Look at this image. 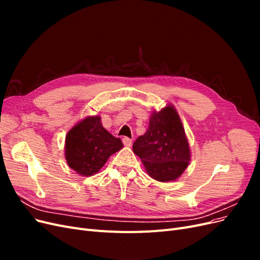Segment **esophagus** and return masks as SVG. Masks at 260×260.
<instances>
[{
	"mask_svg": "<svg viewBox=\"0 0 260 260\" xmlns=\"http://www.w3.org/2000/svg\"><path fill=\"white\" fill-rule=\"evenodd\" d=\"M122 143H123V145L130 147V146L132 145V140L129 139V138H127V137H124V138L122 139Z\"/></svg>",
	"mask_w": 260,
	"mask_h": 260,
	"instance_id": "34e87169",
	"label": "esophagus"
}]
</instances>
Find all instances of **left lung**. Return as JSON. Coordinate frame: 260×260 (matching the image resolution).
I'll list each match as a JSON object with an SVG mask.
<instances>
[{
	"label": "left lung",
	"mask_w": 260,
	"mask_h": 260,
	"mask_svg": "<svg viewBox=\"0 0 260 260\" xmlns=\"http://www.w3.org/2000/svg\"><path fill=\"white\" fill-rule=\"evenodd\" d=\"M147 174L160 182L176 180L190 161V147L180 117L174 106L153 112L148 129L132 145Z\"/></svg>",
	"instance_id": "8db88e82"
}]
</instances>
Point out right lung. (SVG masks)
<instances>
[{
  "instance_id": "right-lung-1",
  "label": "right lung",
  "mask_w": 260,
  "mask_h": 260,
  "mask_svg": "<svg viewBox=\"0 0 260 260\" xmlns=\"http://www.w3.org/2000/svg\"><path fill=\"white\" fill-rule=\"evenodd\" d=\"M122 146L121 140L102 125L100 116L86 117L67 133L65 157L68 166L77 174L90 177Z\"/></svg>"
}]
</instances>
